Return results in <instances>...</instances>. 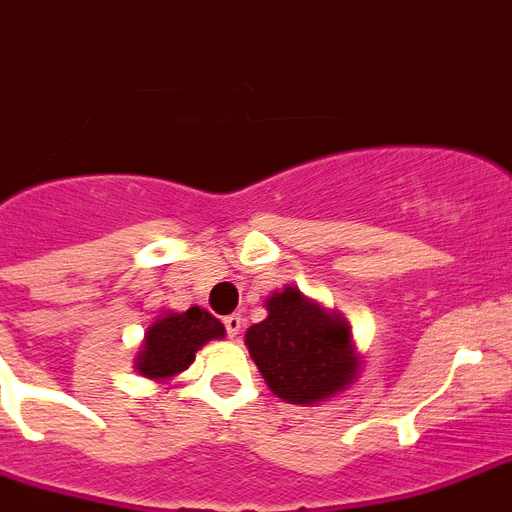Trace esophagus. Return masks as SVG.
<instances>
[{
	"instance_id": "esophagus-1",
	"label": "esophagus",
	"mask_w": 512,
	"mask_h": 512,
	"mask_svg": "<svg viewBox=\"0 0 512 512\" xmlns=\"http://www.w3.org/2000/svg\"><path fill=\"white\" fill-rule=\"evenodd\" d=\"M223 325H226V333H229L231 338H236V336H239V330H242V325H244V317L242 315L223 317Z\"/></svg>"
}]
</instances>
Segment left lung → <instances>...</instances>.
<instances>
[{
  "instance_id": "obj_1",
  "label": "left lung",
  "mask_w": 512,
  "mask_h": 512,
  "mask_svg": "<svg viewBox=\"0 0 512 512\" xmlns=\"http://www.w3.org/2000/svg\"><path fill=\"white\" fill-rule=\"evenodd\" d=\"M265 307L268 317L247 330L244 343L278 398L315 403L349 385L359 362L341 317L307 302L294 286Z\"/></svg>"
}]
</instances>
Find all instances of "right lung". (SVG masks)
Segmentation results:
<instances>
[{
  "instance_id": "add662e5",
  "label": "right lung",
  "mask_w": 512,
  "mask_h": 512,
  "mask_svg": "<svg viewBox=\"0 0 512 512\" xmlns=\"http://www.w3.org/2000/svg\"><path fill=\"white\" fill-rule=\"evenodd\" d=\"M221 322L200 307H190L182 315L161 317L145 333L143 351L137 356V369L145 377L161 380V377L179 375L182 369L195 362L200 346L213 338H223Z\"/></svg>"
}]
</instances>
